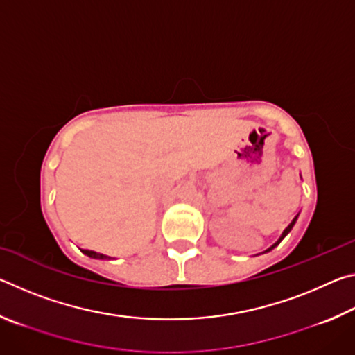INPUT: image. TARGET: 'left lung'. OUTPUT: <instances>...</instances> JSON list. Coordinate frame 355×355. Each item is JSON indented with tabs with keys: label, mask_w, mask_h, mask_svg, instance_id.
Instances as JSON below:
<instances>
[{
	"label": "left lung",
	"mask_w": 355,
	"mask_h": 355,
	"mask_svg": "<svg viewBox=\"0 0 355 355\" xmlns=\"http://www.w3.org/2000/svg\"><path fill=\"white\" fill-rule=\"evenodd\" d=\"M299 216V214H297ZM297 216H296V218H294L293 220H291V224L290 225H288L286 228H285V230H284V233H282V236L277 239V241H275L272 245H271V248H269V249H266V250H264V252H269V250H272L274 248H275V245H279L280 244V241H282V239H284L286 235H288V233H290L291 232V228H293V225L294 224H296V220H297Z\"/></svg>",
	"instance_id": "1"
}]
</instances>
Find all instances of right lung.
I'll return each mask as SVG.
<instances>
[{
	"label": "right lung",
	"mask_w": 355,
	"mask_h": 355,
	"mask_svg": "<svg viewBox=\"0 0 355 355\" xmlns=\"http://www.w3.org/2000/svg\"><path fill=\"white\" fill-rule=\"evenodd\" d=\"M83 254H86L87 257H91V258H97V260H110L111 257H107V255H103V254H97V252H94V250H81Z\"/></svg>",
	"instance_id": "right-lung-1"
}]
</instances>
